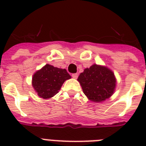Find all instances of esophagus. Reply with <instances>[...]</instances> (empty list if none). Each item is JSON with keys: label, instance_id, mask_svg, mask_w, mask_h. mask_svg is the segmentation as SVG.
<instances>
[{"label": "esophagus", "instance_id": "esophagus-1", "mask_svg": "<svg viewBox=\"0 0 146 146\" xmlns=\"http://www.w3.org/2000/svg\"><path fill=\"white\" fill-rule=\"evenodd\" d=\"M72 77H73V79H77L78 74L77 73H73V74H72Z\"/></svg>", "mask_w": 146, "mask_h": 146}]
</instances>
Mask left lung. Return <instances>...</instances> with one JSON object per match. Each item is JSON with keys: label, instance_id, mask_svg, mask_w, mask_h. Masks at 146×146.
<instances>
[{"label": "left lung", "instance_id": "8db88e82", "mask_svg": "<svg viewBox=\"0 0 146 146\" xmlns=\"http://www.w3.org/2000/svg\"><path fill=\"white\" fill-rule=\"evenodd\" d=\"M77 80L86 97L94 102H102L109 98L116 87V78L113 71L97 64L85 69Z\"/></svg>", "mask_w": 146, "mask_h": 146}]
</instances>
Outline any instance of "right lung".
<instances>
[{"instance_id": "right-lung-1", "label": "right lung", "mask_w": 146, "mask_h": 146, "mask_svg": "<svg viewBox=\"0 0 146 146\" xmlns=\"http://www.w3.org/2000/svg\"><path fill=\"white\" fill-rule=\"evenodd\" d=\"M70 78V75L65 69L46 64L34 73L32 82L38 96L48 99L58 93L63 83Z\"/></svg>"}]
</instances>
